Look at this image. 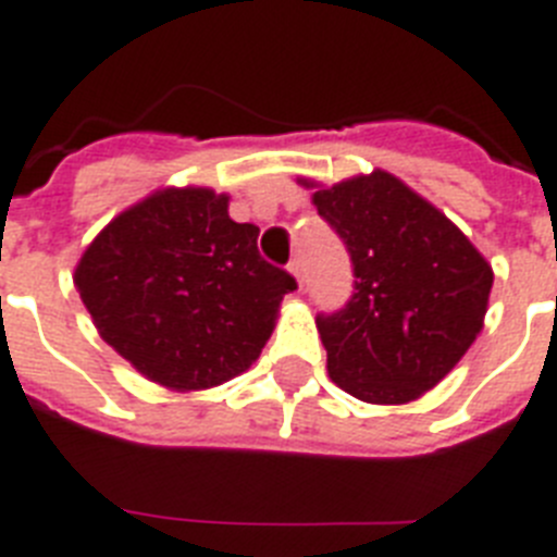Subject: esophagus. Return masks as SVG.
<instances>
[{
    "label": "esophagus",
    "instance_id": "34e87169",
    "mask_svg": "<svg viewBox=\"0 0 557 557\" xmlns=\"http://www.w3.org/2000/svg\"><path fill=\"white\" fill-rule=\"evenodd\" d=\"M289 273L296 275V282L304 287V264H301V259H293V261H289Z\"/></svg>",
    "mask_w": 557,
    "mask_h": 557
}]
</instances>
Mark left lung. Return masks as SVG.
Returning <instances> with one entry per match:
<instances>
[{"instance_id":"left-lung-1","label":"left lung","mask_w":557,"mask_h":557,"mask_svg":"<svg viewBox=\"0 0 557 557\" xmlns=\"http://www.w3.org/2000/svg\"><path fill=\"white\" fill-rule=\"evenodd\" d=\"M312 202L346 245L355 273L344 310L318 315L330 377L363 403L417 400L482 332L491 264L388 171L318 188Z\"/></svg>"}]
</instances>
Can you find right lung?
I'll use <instances>...</instances> for the list:
<instances>
[{"mask_svg": "<svg viewBox=\"0 0 557 557\" xmlns=\"http://www.w3.org/2000/svg\"><path fill=\"white\" fill-rule=\"evenodd\" d=\"M259 227L211 188H165L109 222L75 268L95 326L143 377L174 392L250 369L298 287L261 259Z\"/></svg>", "mask_w": 557, "mask_h": 557, "instance_id": "add662e5", "label": "right lung"}]
</instances>
